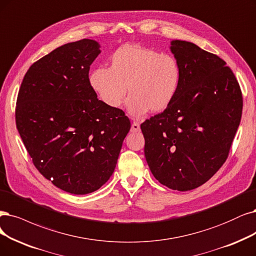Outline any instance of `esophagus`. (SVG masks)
I'll return each instance as SVG.
<instances>
[{"mask_svg": "<svg viewBox=\"0 0 256 256\" xmlns=\"http://www.w3.org/2000/svg\"><path fill=\"white\" fill-rule=\"evenodd\" d=\"M130 130L134 132V133H137V132H140V124H139V122L134 121L133 123H132Z\"/></svg>", "mask_w": 256, "mask_h": 256, "instance_id": "obj_1", "label": "esophagus"}]
</instances>
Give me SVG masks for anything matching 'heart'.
I'll use <instances>...</instances> for the list:
<instances>
[{"mask_svg":"<svg viewBox=\"0 0 256 256\" xmlns=\"http://www.w3.org/2000/svg\"><path fill=\"white\" fill-rule=\"evenodd\" d=\"M110 63V68L99 66L90 76L92 88L108 108H119L128 88L130 114L162 112L171 106L180 88L182 66L171 54L126 44L112 54Z\"/></svg>","mask_w":256,"mask_h":256,"instance_id":"heart-1","label":"heart"}]
</instances>
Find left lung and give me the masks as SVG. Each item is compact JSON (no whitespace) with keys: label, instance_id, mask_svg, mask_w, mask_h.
<instances>
[{"label":"left lung","instance_id":"1","mask_svg":"<svg viewBox=\"0 0 256 256\" xmlns=\"http://www.w3.org/2000/svg\"><path fill=\"white\" fill-rule=\"evenodd\" d=\"M180 88L162 112L141 123L144 155L157 180L177 191L204 184L229 156L242 119L238 79L218 56L176 40Z\"/></svg>","mask_w":256,"mask_h":256}]
</instances>
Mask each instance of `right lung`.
<instances>
[{
	"mask_svg": "<svg viewBox=\"0 0 256 256\" xmlns=\"http://www.w3.org/2000/svg\"><path fill=\"white\" fill-rule=\"evenodd\" d=\"M100 54L88 39L68 43L36 61L25 74L16 124L32 164L70 194L98 190L112 176L130 122L92 88L90 66Z\"/></svg>",
	"mask_w": 256,
	"mask_h": 256,
	"instance_id": "1",
	"label": "right lung"
}]
</instances>
